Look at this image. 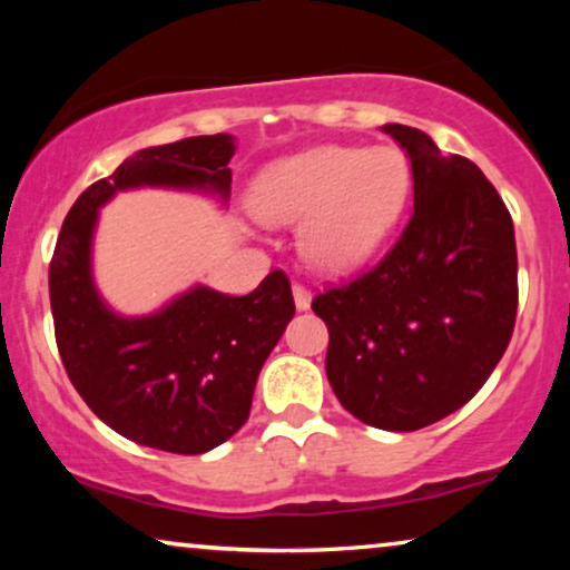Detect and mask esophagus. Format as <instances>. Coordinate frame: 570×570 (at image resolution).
<instances>
[{"mask_svg": "<svg viewBox=\"0 0 570 570\" xmlns=\"http://www.w3.org/2000/svg\"><path fill=\"white\" fill-rule=\"evenodd\" d=\"M293 298H295V308L298 311L311 308V293L303 285H293Z\"/></svg>", "mask_w": 570, "mask_h": 570, "instance_id": "34e87169", "label": "esophagus"}]
</instances>
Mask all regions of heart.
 <instances>
[{
  "label": "heart",
  "instance_id": "b5f03b06",
  "mask_svg": "<svg viewBox=\"0 0 570 570\" xmlns=\"http://www.w3.org/2000/svg\"><path fill=\"white\" fill-rule=\"evenodd\" d=\"M407 191V168L394 150L318 145L259 170L248 209L272 228L295 225L311 267L350 272L376 252Z\"/></svg>",
  "mask_w": 570,
  "mask_h": 570
}]
</instances>
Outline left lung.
I'll list each match as a JSON object with an SVG mask.
<instances>
[{"label":"left lung","mask_w":570,"mask_h":570,"mask_svg":"<svg viewBox=\"0 0 570 570\" xmlns=\"http://www.w3.org/2000/svg\"><path fill=\"white\" fill-rule=\"evenodd\" d=\"M412 166V217L384 259L316 295L330 330L326 379L350 415L417 431L485 384L517 322V240L503 199L462 155L386 124Z\"/></svg>","instance_id":"1"}]
</instances>
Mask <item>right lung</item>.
I'll return each mask as SVG.
<instances>
[{
    "label": "right lung",
    "mask_w": 570,
    "mask_h": 570,
    "mask_svg": "<svg viewBox=\"0 0 570 570\" xmlns=\"http://www.w3.org/2000/svg\"><path fill=\"white\" fill-rule=\"evenodd\" d=\"M230 135L139 150L88 186L65 217L49 267L57 347L88 407L124 439L170 454H205L246 423L256 379L295 314L285 272L248 295L194 285L147 316H121L92 279L98 209L139 186L230 197Z\"/></svg>",
    "instance_id": "right-lung-1"
}]
</instances>
